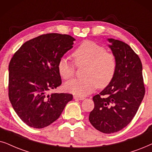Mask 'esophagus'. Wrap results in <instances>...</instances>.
Masks as SVG:
<instances>
[{
  "mask_svg": "<svg viewBox=\"0 0 152 152\" xmlns=\"http://www.w3.org/2000/svg\"><path fill=\"white\" fill-rule=\"evenodd\" d=\"M74 99H76V100H84L85 99V97L83 96H76V95H74Z\"/></svg>",
  "mask_w": 152,
  "mask_h": 152,
  "instance_id": "1",
  "label": "esophagus"
}]
</instances>
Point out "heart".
Listing matches in <instances>:
<instances>
[{
  "mask_svg": "<svg viewBox=\"0 0 152 152\" xmlns=\"http://www.w3.org/2000/svg\"><path fill=\"white\" fill-rule=\"evenodd\" d=\"M76 65L86 64V78L73 79L66 82L64 88L66 92L78 96L92 93L97 87L104 88L114 78L117 68L116 58L112 53L92 41H86L72 53ZM59 74L64 79L74 76L75 66L67 58L62 57L58 63Z\"/></svg>",
  "mask_w": 152,
  "mask_h": 152,
  "instance_id": "heart-1",
  "label": "heart"
}]
</instances>
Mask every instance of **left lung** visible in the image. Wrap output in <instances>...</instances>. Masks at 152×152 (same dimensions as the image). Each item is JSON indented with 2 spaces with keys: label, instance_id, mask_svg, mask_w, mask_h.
Here are the masks:
<instances>
[{
  "label": "left lung",
  "instance_id": "left-lung-1",
  "mask_svg": "<svg viewBox=\"0 0 152 152\" xmlns=\"http://www.w3.org/2000/svg\"><path fill=\"white\" fill-rule=\"evenodd\" d=\"M108 41L116 58V72L110 83L93 96L94 108L89 120L101 132L113 133L122 130L133 120L145 90L138 56L124 42L112 38Z\"/></svg>",
  "mask_w": 152,
  "mask_h": 152
}]
</instances>
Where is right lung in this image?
I'll list each match as a JSON object with an SVG mask.
<instances>
[{
    "label": "right lung",
    "instance_id": "obj_1",
    "mask_svg": "<svg viewBox=\"0 0 152 152\" xmlns=\"http://www.w3.org/2000/svg\"><path fill=\"white\" fill-rule=\"evenodd\" d=\"M74 40L72 36L58 33L40 35L25 42L10 60L9 99L28 126H48L73 99L71 94L48 92L61 85L58 61L73 48Z\"/></svg>",
    "mask_w": 152,
    "mask_h": 152
}]
</instances>
